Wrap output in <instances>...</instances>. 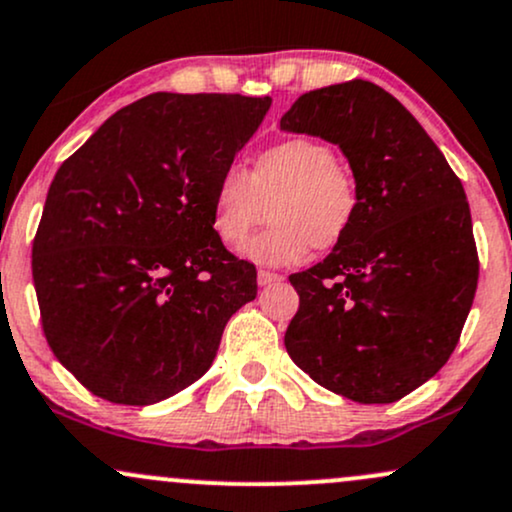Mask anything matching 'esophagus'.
I'll use <instances>...</instances> for the list:
<instances>
[{"label": "esophagus", "instance_id": "34e87169", "mask_svg": "<svg viewBox=\"0 0 512 512\" xmlns=\"http://www.w3.org/2000/svg\"><path fill=\"white\" fill-rule=\"evenodd\" d=\"M279 282H284L282 274L267 272V269H260V272H257V284H260V286H272V284H279Z\"/></svg>", "mask_w": 512, "mask_h": 512}]
</instances>
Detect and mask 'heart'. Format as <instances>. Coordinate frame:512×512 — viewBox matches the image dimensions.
I'll use <instances>...</instances> for the list:
<instances>
[{"label": "heart", "mask_w": 512, "mask_h": 512, "mask_svg": "<svg viewBox=\"0 0 512 512\" xmlns=\"http://www.w3.org/2000/svg\"><path fill=\"white\" fill-rule=\"evenodd\" d=\"M269 206L272 226L243 247L257 265H296L316 250H333L355 226L359 189L352 172L323 140L289 138L262 150L247 172L226 167L213 182L211 228L238 247L260 226Z\"/></svg>", "instance_id": "b5f03b06"}]
</instances>
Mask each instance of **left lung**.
I'll use <instances>...</instances> for the list:
<instances>
[{
  "label": "left lung",
  "instance_id": "1",
  "mask_svg": "<svg viewBox=\"0 0 512 512\" xmlns=\"http://www.w3.org/2000/svg\"><path fill=\"white\" fill-rule=\"evenodd\" d=\"M279 128L338 145L359 189L347 238L289 277L301 303L286 352L338 396L398 401L445 367L474 301L462 182L411 111L372 82L303 94Z\"/></svg>",
  "mask_w": 512,
  "mask_h": 512
}]
</instances>
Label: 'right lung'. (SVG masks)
Wrapping results in <instances>:
<instances>
[{
	"mask_svg": "<svg viewBox=\"0 0 512 512\" xmlns=\"http://www.w3.org/2000/svg\"><path fill=\"white\" fill-rule=\"evenodd\" d=\"M269 97L157 92L123 106L50 184L33 240L46 340L94 396L153 406L201 379L255 265L211 228L213 182Z\"/></svg>",
	"mask_w": 512,
	"mask_h": 512,
	"instance_id": "1",
	"label": "right lung"
}]
</instances>
